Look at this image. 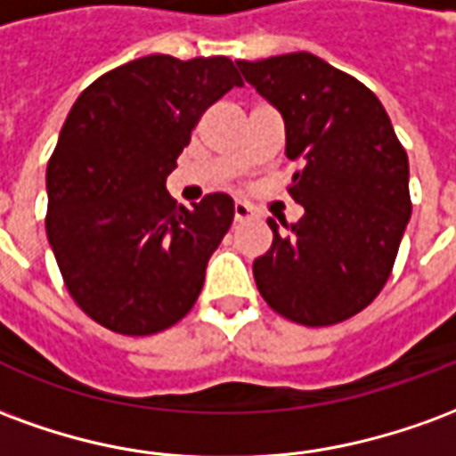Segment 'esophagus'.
<instances>
[{"label":"esophagus","mask_w":456,"mask_h":456,"mask_svg":"<svg viewBox=\"0 0 456 456\" xmlns=\"http://www.w3.org/2000/svg\"><path fill=\"white\" fill-rule=\"evenodd\" d=\"M251 217H256V209L251 208L248 202H234V219L237 222H244V219H251Z\"/></svg>","instance_id":"obj_1"}]
</instances>
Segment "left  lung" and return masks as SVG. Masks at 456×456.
Listing matches in <instances>:
<instances>
[{
	"instance_id": "obj_1",
	"label": "left lung",
	"mask_w": 456,
	"mask_h": 456,
	"mask_svg": "<svg viewBox=\"0 0 456 456\" xmlns=\"http://www.w3.org/2000/svg\"><path fill=\"white\" fill-rule=\"evenodd\" d=\"M286 124V156L303 160L290 195L305 215L254 261L278 315L325 327L356 315L391 276L411 219L408 156L379 97L313 53L237 61Z\"/></svg>"
}]
</instances>
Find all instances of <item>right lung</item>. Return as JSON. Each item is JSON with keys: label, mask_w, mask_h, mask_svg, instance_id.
Returning <instances> with one entry per match:
<instances>
[{"label": "right lung", "mask_w": 456, "mask_h": 456, "mask_svg": "<svg viewBox=\"0 0 456 456\" xmlns=\"http://www.w3.org/2000/svg\"><path fill=\"white\" fill-rule=\"evenodd\" d=\"M232 87L241 77L224 55L153 53L75 100L45 170V234L75 303L107 330L156 335L195 305L234 200L212 192L188 209L166 178L202 112Z\"/></svg>", "instance_id": "1"}]
</instances>
